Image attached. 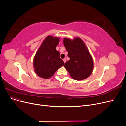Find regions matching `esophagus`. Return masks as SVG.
Instances as JSON below:
<instances>
[{"label": "esophagus", "instance_id": "obj_1", "mask_svg": "<svg viewBox=\"0 0 126 126\" xmlns=\"http://www.w3.org/2000/svg\"><path fill=\"white\" fill-rule=\"evenodd\" d=\"M63 62H64V63H65L66 62V58H63Z\"/></svg>", "mask_w": 126, "mask_h": 126}]
</instances>
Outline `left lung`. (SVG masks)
<instances>
[{"label":"left lung","mask_w":126,"mask_h":126,"mask_svg":"<svg viewBox=\"0 0 126 126\" xmlns=\"http://www.w3.org/2000/svg\"><path fill=\"white\" fill-rule=\"evenodd\" d=\"M63 44L70 59L64 64L71 77L76 80L86 79L93 69V60L83 41L77 37L71 40L63 39Z\"/></svg>","instance_id":"1"}]
</instances>
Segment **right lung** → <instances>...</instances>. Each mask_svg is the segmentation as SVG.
Instances as JSON below:
<instances>
[{
    "label": "right lung",
    "instance_id": "1",
    "mask_svg": "<svg viewBox=\"0 0 126 126\" xmlns=\"http://www.w3.org/2000/svg\"><path fill=\"white\" fill-rule=\"evenodd\" d=\"M59 41L58 38L48 36L37 51L33 60V66L36 73L39 77L45 79L50 78L64 65L59 51L56 49Z\"/></svg>",
    "mask_w": 126,
    "mask_h": 126
}]
</instances>
